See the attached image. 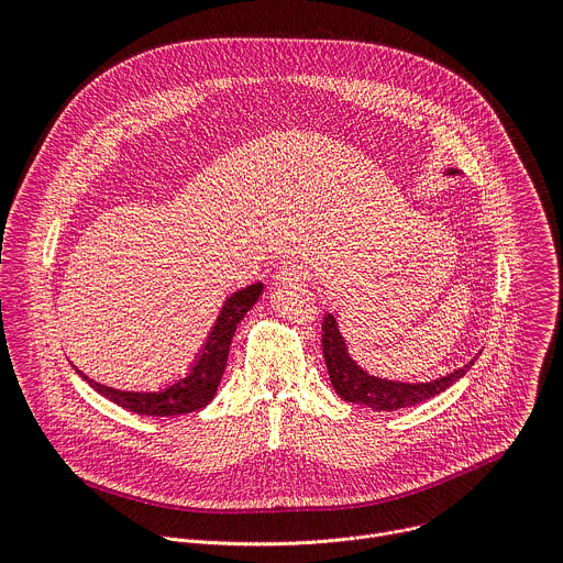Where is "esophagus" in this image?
<instances>
[{"instance_id": "34e87169", "label": "esophagus", "mask_w": 563, "mask_h": 563, "mask_svg": "<svg viewBox=\"0 0 563 563\" xmlns=\"http://www.w3.org/2000/svg\"><path fill=\"white\" fill-rule=\"evenodd\" d=\"M305 280H307V272L296 263H285L276 272V283L283 287H296V285H302Z\"/></svg>"}]
</instances>
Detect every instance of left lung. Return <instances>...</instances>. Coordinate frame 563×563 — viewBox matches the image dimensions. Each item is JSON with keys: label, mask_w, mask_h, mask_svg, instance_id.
I'll return each instance as SVG.
<instances>
[{"label": "left lung", "mask_w": 563, "mask_h": 563, "mask_svg": "<svg viewBox=\"0 0 563 563\" xmlns=\"http://www.w3.org/2000/svg\"><path fill=\"white\" fill-rule=\"evenodd\" d=\"M448 174L454 176L456 169H448ZM323 356L336 394L343 400H347V404H361L372 408L374 412H394L400 408H412L417 404H423V400L445 391L452 383L465 376V372L476 361L472 358L467 365L450 372L448 376L428 383H400L369 376L365 369L356 365V361H352L345 339L341 336L339 323L332 313H325L323 318Z\"/></svg>", "instance_id": "1"}]
</instances>
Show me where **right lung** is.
<instances>
[{
  "mask_svg": "<svg viewBox=\"0 0 563 563\" xmlns=\"http://www.w3.org/2000/svg\"><path fill=\"white\" fill-rule=\"evenodd\" d=\"M263 289H265L263 283H254L245 289L233 291L224 300L216 325H213L211 334L207 336V343H205L198 361L194 363L191 372L185 378L169 385L167 389L124 391V389H113V387H107V385L89 378L77 367H75V372L82 376L96 391H100L102 396L113 400L115 406H120L129 412H135L142 417H176V415L196 412V410L209 406L211 398L216 396V389L224 374L229 345L235 334V328L240 320L245 318V313L256 305Z\"/></svg>",
  "mask_w": 563,
  "mask_h": 563,
  "instance_id": "right-lung-1",
  "label": "right lung"
}]
</instances>
